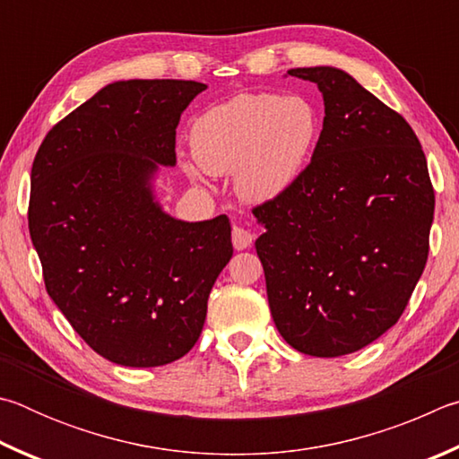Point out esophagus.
I'll list each match as a JSON object with an SVG mask.
<instances>
[{"label":"esophagus","instance_id":"34e87169","mask_svg":"<svg viewBox=\"0 0 459 459\" xmlns=\"http://www.w3.org/2000/svg\"><path fill=\"white\" fill-rule=\"evenodd\" d=\"M231 242H234V247L236 250H246V247H250L252 242H254V236L250 230H244V228H234V231H231Z\"/></svg>","mask_w":459,"mask_h":459}]
</instances>
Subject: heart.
<instances>
[{
    "mask_svg": "<svg viewBox=\"0 0 459 459\" xmlns=\"http://www.w3.org/2000/svg\"><path fill=\"white\" fill-rule=\"evenodd\" d=\"M318 128V112L302 96L239 94L195 118L191 151L207 173L236 171L242 197L268 201L300 173Z\"/></svg>",
    "mask_w": 459,
    "mask_h": 459,
    "instance_id": "1",
    "label": "heart"
}]
</instances>
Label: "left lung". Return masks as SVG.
<instances>
[{
	"mask_svg": "<svg viewBox=\"0 0 459 459\" xmlns=\"http://www.w3.org/2000/svg\"><path fill=\"white\" fill-rule=\"evenodd\" d=\"M323 92L310 163L252 212L278 333L310 357H342L403 315L423 274L436 193L407 120L331 66L292 68Z\"/></svg>",
	"mask_w": 459,
	"mask_h": 459,
	"instance_id": "left-lung-1",
	"label": "left lung"
}]
</instances>
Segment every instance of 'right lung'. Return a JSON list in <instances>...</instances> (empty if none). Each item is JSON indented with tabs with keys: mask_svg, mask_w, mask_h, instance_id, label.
Instances as JSON below:
<instances>
[{
	"mask_svg": "<svg viewBox=\"0 0 459 459\" xmlns=\"http://www.w3.org/2000/svg\"><path fill=\"white\" fill-rule=\"evenodd\" d=\"M195 80H123L56 123L31 165L30 238L46 290L82 341L125 367H160L197 342L230 262L228 215L181 221L152 201L175 165Z\"/></svg>",
	"mask_w": 459,
	"mask_h": 459,
	"instance_id": "1",
	"label": "right lung"
}]
</instances>
